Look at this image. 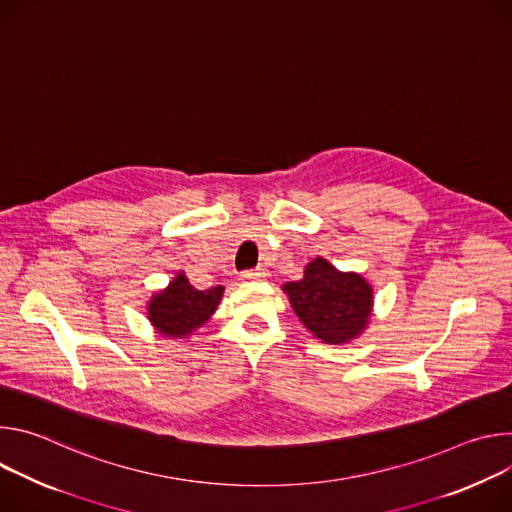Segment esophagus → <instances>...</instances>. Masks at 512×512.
I'll list each match as a JSON object with an SVG mask.
<instances>
[{"mask_svg":"<svg viewBox=\"0 0 512 512\" xmlns=\"http://www.w3.org/2000/svg\"><path fill=\"white\" fill-rule=\"evenodd\" d=\"M265 275H267V273H265L263 269H249V271H243V273L239 275V279H241V281H261Z\"/></svg>","mask_w":512,"mask_h":512,"instance_id":"esophagus-1","label":"esophagus"}]
</instances>
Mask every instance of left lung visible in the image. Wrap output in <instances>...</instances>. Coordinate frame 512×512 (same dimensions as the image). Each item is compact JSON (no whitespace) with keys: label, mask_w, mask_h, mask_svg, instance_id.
I'll return each instance as SVG.
<instances>
[{"label":"left lung","mask_w":512,"mask_h":512,"mask_svg":"<svg viewBox=\"0 0 512 512\" xmlns=\"http://www.w3.org/2000/svg\"><path fill=\"white\" fill-rule=\"evenodd\" d=\"M300 322L324 344H348L371 324L373 285L356 271H340L316 257L298 281L281 285Z\"/></svg>","instance_id":"1"}]
</instances>
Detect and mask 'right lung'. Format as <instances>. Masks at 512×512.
Listing matches in <instances>:
<instances>
[{
    "label": "right lung",
    "instance_id": "1",
    "mask_svg": "<svg viewBox=\"0 0 512 512\" xmlns=\"http://www.w3.org/2000/svg\"><path fill=\"white\" fill-rule=\"evenodd\" d=\"M225 294L223 285L196 289L180 269L168 287L156 291L145 304L148 320L164 338H188L216 312Z\"/></svg>",
    "mask_w": 512,
    "mask_h": 512
}]
</instances>
